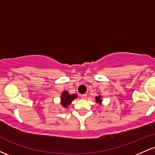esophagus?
I'll return each instance as SVG.
<instances>
[{
  "label": "esophagus",
  "instance_id": "obj_1",
  "mask_svg": "<svg viewBox=\"0 0 155 155\" xmlns=\"http://www.w3.org/2000/svg\"><path fill=\"white\" fill-rule=\"evenodd\" d=\"M81 97H82L83 99H86L87 98V95H86V94H83V95H81Z\"/></svg>",
  "mask_w": 155,
  "mask_h": 155
}]
</instances>
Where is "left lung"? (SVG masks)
I'll use <instances>...</instances> for the list:
<instances>
[{"instance_id": "left-lung-1", "label": "left lung", "mask_w": 155, "mask_h": 155, "mask_svg": "<svg viewBox=\"0 0 155 155\" xmlns=\"http://www.w3.org/2000/svg\"><path fill=\"white\" fill-rule=\"evenodd\" d=\"M95 99H96V102L101 103V101H102V100H101V96H98V97H96Z\"/></svg>"}]
</instances>
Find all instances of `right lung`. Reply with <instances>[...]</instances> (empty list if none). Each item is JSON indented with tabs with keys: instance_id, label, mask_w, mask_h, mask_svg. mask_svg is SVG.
I'll return each mask as SVG.
<instances>
[{
	"instance_id": "obj_1",
	"label": "right lung",
	"mask_w": 155,
	"mask_h": 155,
	"mask_svg": "<svg viewBox=\"0 0 155 155\" xmlns=\"http://www.w3.org/2000/svg\"><path fill=\"white\" fill-rule=\"evenodd\" d=\"M76 97H77V95H74H74H69L67 91L63 92L61 95V104L63 105L64 107L66 108L68 105H70L73 100L75 99Z\"/></svg>"
}]
</instances>
